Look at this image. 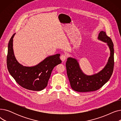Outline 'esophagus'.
<instances>
[{"instance_id":"1","label":"esophagus","mask_w":121,"mask_h":121,"mask_svg":"<svg viewBox=\"0 0 121 121\" xmlns=\"http://www.w3.org/2000/svg\"><path fill=\"white\" fill-rule=\"evenodd\" d=\"M66 56L65 55H62L60 57V59L62 62H64L66 59Z\"/></svg>"}]
</instances>
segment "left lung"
Instances as JSON below:
<instances>
[{"mask_svg": "<svg viewBox=\"0 0 121 121\" xmlns=\"http://www.w3.org/2000/svg\"><path fill=\"white\" fill-rule=\"evenodd\" d=\"M98 39L106 43L110 50V56L104 67L98 73L87 75L80 68L78 60L69 57L66 64L67 75L73 89L78 92H88L96 91L109 80L114 68L113 43L105 32L100 31Z\"/></svg>", "mask_w": 121, "mask_h": 121, "instance_id": "obj_1", "label": "left lung"}]
</instances>
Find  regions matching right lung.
Instances as JSON below:
<instances>
[{"label":"right lung","instance_id":"add662e5","mask_svg":"<svg viewBox=\"0 0 121 121\" xmlns=\"http://www.w3.org/2000/svg\"><path fill=\"white\" fill-rule=\"evenodd\" d=\"M15 34L11 38L8 46L7 66L8 71L23 88L31 91H41L47 87L53 68L61 63L60 54L48 56L33 66H24L17 61L14 54L13 38Z\"/></svg>","mask_w":121,"mask_h":121}]
</instances>
